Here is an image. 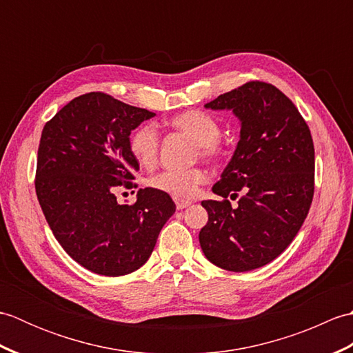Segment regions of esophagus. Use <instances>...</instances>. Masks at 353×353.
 Listing matches in <instances>:
<instances>
[{
    "label": "esophagus",
    "instance_id": "1",
    "mask_svg": "<svg viewBox=\"0 0 353 353\" xmlns=\"http://www.w3.org/2000/svg\"><path fill=\"white\" fill-rule=\"evenodd\" d=\"M174 201H176V208H177V209H185V208H188V206H191V201H188V200H181V199H174Z\"/></svg>",
    "mask_w": 353,
    "mask_h": 353
}]
</instances>
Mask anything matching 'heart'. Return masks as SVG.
Here are the masks:
<instances>
[{
	"label": "heart",
	"instance_id": "b5f03b06",
	"mask_svg": "<svg viewBox=\"0 0 353 353\" xmlns=\"http://www.w3.org/2000/svg\"><path fill=\"white\" fill-rule=\"evenodd\" d=\"M170 125L188 137L199 147L201 157L209 161H215L220 157L221 147L219 144V138L221 134V127L212 115L196 109L186 110L172 117L170 119ZM129 148L134 161L141 167H153L157 161V154H159V133L154 129V125L144 124L138 127L130 134ZM206 181L208 174L201 168H191L186 171L163 170L148 179V186L174 199L186 200L196 196L199 186Z\"/></svg>",
	"mask_w": 353,
	"mask_h": 353
}]
</instances>
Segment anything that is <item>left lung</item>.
Returning <instances> with one entry per match:
<instances>
[{"mask_svg": "<svg viewBox=\"0 0 353 353\" xmlns=\"http://www.w3.org/2000/svg\"><path fill=\"white\" fill-rule=\"evenodd\" d=\"M206 109L232 110L239 141L212 186L223 201L203 200L208 223L199 239L205 256L229 272H250L276 259L301 230L314 196V144L308 124L279 89L249 81ZM242 192L239 206L227 197Z\"/></svg>", "mask_w": 353, "mask_h": 353, "instance_id": "1", "label": "left lung"}]
</instances>
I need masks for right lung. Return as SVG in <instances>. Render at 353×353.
I'll return each mask as SVG.
<instances>
[{
	"instance_id": "obj_1",
	"label": "right lung",
	"mask_w": 353,
	"mask_h": 353,
	"mask_svg": "<svg viewBox=\"0 0 353 353\" xmlns=\"http://www.w3.org/2000/svg\"><path fill=\"white\" fill-rule=\"evenodd\" d=\"M156 114L103 92L71 100L45 124L37 150L36 194L56 239L81 267L124 276L152 254L163 224L176 212L168 194L139 190L119 205L117 186L132 188L139 163L132 130Z\"/></svg>"
}]
</instances>
